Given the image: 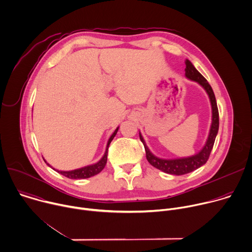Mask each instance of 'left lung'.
<instances>
[{
    "mask_svg": "<svg viewBox=\"0 0 252 252\" xmlns=\"http://www.w3.org/2000/svg\"><path fill=\"white\" fill-rule=\"evenodd\" d=\"M186 68H185V76L197 83L205 89L207 92L210 102L212 105V124L211 128L209 132L208 139L204 145V147L195 155L189 156V157H183V158H176V159H162L154 154L149 150L147 147L141 133L139 132V138L141 142L144 145L145 152H146V159L147 161L154 166L155 168L167 173V174H172V175H184L187 173H190L199 167L203 166L209 159V156L211 154V151L213 149L216 136L219 131V110L217 106L216 97L214 94V91L211 87L206 78L194 67L192 62L190 60H186Z\"/></svg>",
    "mask_w": 252,
    "mask_h": 252,
    "instance_id": "8db88e82",
    "label": "left lung"
}]
</instances>
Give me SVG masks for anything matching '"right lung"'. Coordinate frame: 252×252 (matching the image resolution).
<instances>
[{
    "label": "right lung",
    "mask_w": 252,
    "mask_h": 252,
    "mask_svg": "<svg viewBox=\"0 0 252 252\" xmlns=\"http://www.w3.org/2000/svg\"><path fill=\"white\" fill-rule=\"evenodd\" d=\"M119 130V127H117V129L114 131V133L111 135V137L109 138L108 140V143H107V148H106V151H105V154L104 156L95 164H92V165H88V166H85V167H82V168H79V169H75V170H71V171H59V170H56L58 173H60L61 175L67 177V178H70V179H85V178H90L92 176H95L97 174H99L106 166V163H107V157H108V149H109V145L111 143V141L114 139V137L116 136L117 132ZM45 161V160H44ZM46 162V161H45ZM47 163V162H46ZM48 166H50L48 163H47ZM51 167V166H50ZM54 169V168H53ZM55 170V169H54Z\"/></svg>",
    "instance_id": "right-lung-1"
}]
</instances>
